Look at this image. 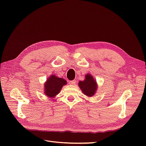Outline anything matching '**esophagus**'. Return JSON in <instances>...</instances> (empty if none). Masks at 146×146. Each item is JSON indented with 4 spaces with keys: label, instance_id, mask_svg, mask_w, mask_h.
<instances>
[{
    "label": "esophagus",
    "instance_id": "obj_1",
    "mask_svg": "<svg viewBox=\"0 0 146 146\" xmlns=\"http://www.w3.org/2000/svg\"><path fill=\"white\" fill-rule=\"evenodd\" d=\"M76 82H77V81L76 80H74L72 81H70L69 84H70V85H76Z\"/></svg>",
    "mask_w": 146,
    "mask_h": 146
}]
</instances>
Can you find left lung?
<instances>
[{
	"label": "left lung",
	"mask_w": 146,
	"mask_h": 146,
	"mask_svg": "<svg viewBox=\"0 0 146 146\" xmlns=\"http://www.w3.org/2000/svg\"><path fill=\"white\" fill-rule=\"evenodd\" d=\"M85 80L83 81L78 82V86L84 94L88 98H90L96 94L98 85L96 80L93 76H91V74L87 73L86 76H85Z\"/></svg>",
	"instance_id": "obj_1"
}]
</instances>
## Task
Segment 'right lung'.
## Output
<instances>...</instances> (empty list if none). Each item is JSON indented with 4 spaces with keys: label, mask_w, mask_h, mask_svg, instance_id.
<instances>
[{
    "label": "right lung",
    "mask_w": 146,
    "mask_h": 146,
    "mask_svg": "<svg viewBox=\"0 0 146 146\" xmlns=\"http://www.w3.org/2000/svg\"><path fill=\"white\" fill-rule=\"evenodd\" d=\"M67 84L64 79L58 77L55 75L51 76L47 78L44 83V94L50 98H54L61 91V88Z\"/></svg>",
    "instance_id": "right-lung-1"
}]
</instances>
